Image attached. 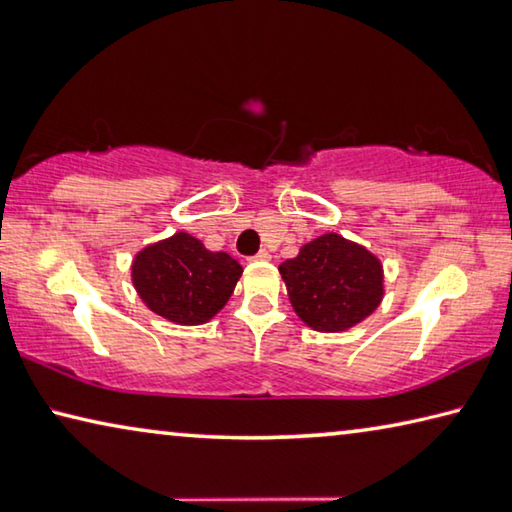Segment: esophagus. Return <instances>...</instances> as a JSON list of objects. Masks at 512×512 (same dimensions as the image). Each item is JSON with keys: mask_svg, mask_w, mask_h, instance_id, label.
<instances>
[{"mask_svg": "<svg viewBox=\"0 0 512 512\" xmlns=\"http://www.w3.org/2000/svg\"><path fill=\"white\" fill-rule=\"evenodd\" d=\"M269 259H271L269 250H259V253L253 257V262H269Z\"/></svg>", "mask_w": 512, "mask_h": 512, "instance_id": "34e87169", "label": "esophagus"}]
</instances>
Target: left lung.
<instances>
[{
  "instance_id": "8db88e82",
  "label": "left lung",
  "mask_w": 512,
  "mask_h": 512,
  "mask_svg": "<svg viewBox=\"0 0 512 512\" xmlns=\"http://www.w3.org/2000/svg\"><path fill=\"white\" fill-rule=\"evenodd\" d=\"M291 307L307 328L344 332L367 319L385 296L380 259L342 234H321L278 266Z\"/></svg>"
}]
</instances>
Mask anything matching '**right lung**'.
Wrapping results in <instances>:
<instances>
[{"instance_id":"add662e5","label":"right lung","mask_w":512,"mask_h":512,"mask_svg":"<svg viewBox=\"0 0 512 512\" xmlns=\"http://www.w3.org/2000/svg\"><path fill=\"white\" fill-rule=\"evenodd\" d=\"M241 264L189 232L148 243L132 259V285L148 310L177 326H202L230 300Z\"/></svg>"}]
</instances>
